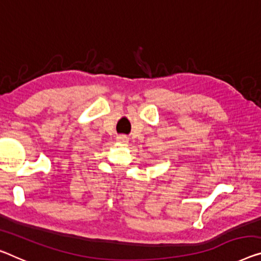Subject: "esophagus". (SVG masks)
I'll use <instances>...</instances> for the list:
<instances>
[{
    "instance_id": "1",
    "label": "esophagus",
    "mask_w": 261,
    "mask_h": 261,
    "mask_svg": "<svg viewBox=\"0 0 261 261\" xmlns=\"http://www.w3.org/2000/svg\"><path fill=\"white\" fill-rule=\"evenodd\" d=\"M117 140L119 142H122V143H127L128 142V138L126 135H119L118 138H117Z\"/></svg>"
}]
</instances>
